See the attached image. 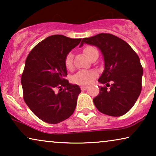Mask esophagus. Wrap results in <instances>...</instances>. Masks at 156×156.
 <instances>
[{
	"label": "esophagus",
	"instance_id": "1",
	"mask_svg": "<svg viewBox=\"0 0 156 156\" xmlns=\"http://www.w3.org/2000/svg\"><path fill=\"white\" fill-rule=\"evenodd\" d=\"M87 89H88V87L87 86H81V89L82 90H86Z\"/></svg>",
	"mask_w": 156,
	"mask_h": 156
}]
</instances>
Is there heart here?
Returning a JSON list of instances; mask_svg holds the SVG:
<instances>
[{
	"instance_id": "obj_1",
	"label": "heart",
	"mask_w": 156,
	"mask_h": 156,
	"mask_svg": "<svg viewBox=\"0 0 156 156\" xmlns=\"http://www.w3.org/2000/svg\"><path fill=\"white\" fill-rule=\"evenodd\" d=\"M83 52L90 59L94 53L98 52L94 46L87 45L83 49ZM65 65L67 69H73V59L72 53H68L65 58ZM97 76V72L94 70H81L72 77V81L77 84H88Z\"/></svg>"
}]
</instances>
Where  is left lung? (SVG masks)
Segmentation results:
<instances>
[{"label": "left lung", "mask_w": 156, "mask_h": 156, "mask_svg": "<svg viewBox=\"0 0 156 156\" xmlns=\"http://www.w3.org/2000/svg\"><path fill=\"white\" fill-rule=\"evenodd\" d=\"M84 43L97 46L101 51L104 70L98 81L110 87H99L94 104L102 114L123 116L133 107L141 91L144 70L139 57L126 42L112 34L83 38L80 47Z\"/></svg>", "instance_id": "obj_1"}]
</instances>
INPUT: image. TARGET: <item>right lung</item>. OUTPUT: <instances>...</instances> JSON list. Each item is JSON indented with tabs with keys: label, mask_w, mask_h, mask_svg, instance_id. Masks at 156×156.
Masks as SVG:
<instances>
[{
	"label": "right lung",
	"mask_w": 156,
	"mask_h": 156,
	"mask_svg": "<svg viewBox=\"0 0 156 156\" xmlns=\"http://www.w3.org/2000/svg\"><path fill=\"white\" fill-rule=\"evenodd\" d=\"M82 39L62 35L48 37L34 47L21 76L23 99L34 114L48 123H58L75 110L80 88L65 80V58Z\"/></svg>",
	"instance_id": "add662e5"
}]
</instances>
